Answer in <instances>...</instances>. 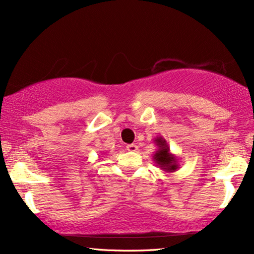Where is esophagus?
<instances>
[{"instance_id": "obj_1", "label": "esophagus", "mask_w": 254, "mask_h": 254, "mask_svg": "<svg viewBox=\"0 0 254 254\" xmlns=\"http://www.w3.org/2000/svg\"><path fill=\"white\" fill-rule=\"evenodd\" d=\"M127 150L133 151V153H135V151L138 150V147H137L136 144H127Z\"/></svg>"}]
</instances>
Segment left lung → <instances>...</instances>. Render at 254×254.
I'll use <instances>...</instances> for the list:
<instances>
[{
  "instance_id": "8db88e82",
  "label": "left lung",
  "mask_w": 254,
  "mask_h": 254,
  "mask_svg": "<svg viewBox=\"0 0 254 254\" xmlns=\"http://www.w3.org/2000/svg\"><path fill=\"white\" fill-rule=\"evenodd\" d=\"M154 142L157 147V150L153 155V161L155 165L167 173L176 172L179 168L178 157L171 153L167 141L162 136H159L154 139Z\"/></svg>"
}]
</instances>
